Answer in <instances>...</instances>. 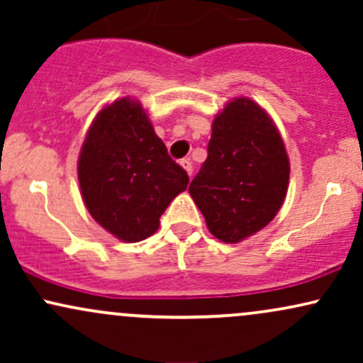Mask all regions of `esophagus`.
Here are the masks:
<instances>
[{
	"mask_svg": "<svg viewBox=\"0 0 363 363\" xmlns=\"http://www.w3.org/2000/svg\"><path fill=\"white\" fill-rule=\"evenodd\" d=\"M179 164H181V167L186 170V172H187V176H189V177L193 176V164H191V160H189V158H182V160L179 162Z\"/></svg>",
	"mask_w": 363,
	"mask_h": 363,
	"instance_id": "34e87169",
	"label": "esophagus"
}]
</instances>
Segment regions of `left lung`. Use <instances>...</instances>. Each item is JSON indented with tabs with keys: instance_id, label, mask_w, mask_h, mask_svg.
<instances>
[{
	"instance_id": "obj_1",
	"label": "left lung",
	"mask_w": 363,
	"mask_h": 363,
	"mask_svg": "<svg viewBox=\"0 0 363 363\" xmlns=\"http://www.w3.org/2000/svg\"><path fill=\"white\" fill-rule=\"evenodd\" d=\"M290 162L268 112L234 99L211 124L208 157L189 186L208 230L237 244L277 216L289 189Z\"/></svg>"
}]
</instances>
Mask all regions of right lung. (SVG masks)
<instances>
[{
    "mask_svg": "<svg viewBox=\"0 0 363 363\" xmlns=\"http://www.w3.org/2000/svg\"><path fill=\"white\" fill-rule=\"evenodd\" d=\"M78 182L95 222L119 240L140 242L155 234L189 177L169 157L143 106L124 97L95 116L78 157Z\"/></svg>",
    "mask_w": 363,
    "mask_h": 363,
    "instance_id": "add662e5",
    "label": "right lung"
}]
</instances>
